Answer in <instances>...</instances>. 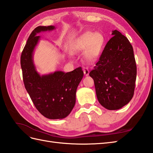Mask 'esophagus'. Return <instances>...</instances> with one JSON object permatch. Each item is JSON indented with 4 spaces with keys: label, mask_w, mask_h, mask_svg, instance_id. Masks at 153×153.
<instances>
[{
    "label": "esophagus",
    "mask_w": 153,
    "mask_h": 153,
    "mask_svg": "<svg viewBox=\"0 0 153 153\" xmlns=\"http://www.w3.org/2000/svg\"><path fill=\"white\" fill-rule=\"evenodd\" d=\"M83 72L84 74L85 75V76H88L89 74V70L87 68H83Z\"/></svg>",
    "instance_id": "esophagus-1"
}]
</instances>
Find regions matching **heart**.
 Returning a JSON list of instances; mask_svg holds the SVG:
<instances>
[{
  "label": "heart",
  "instance_id": "b5f03b06",
  "mask_svg": "<svg viewBox=\"0 0 153 153\" xmlns=\"http://www.w3.org/2000/svg\"><path fill=\"white\" fill-rule=\"evenodd\" d=\"M105 43V37L100 33L86 32L74 45L76 52H83L84 57L87 61L92 62L99 57Z\"/></svg>",
  "mask_w": 153,
  "mask_h": 153
}]
</instances>
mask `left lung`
<instances>
[{
  "mask_svg": "<svg viewBox=\"0 0 153 153\" xmlns=\"http://www.w3.org/2000/svg\"><path fill=\"white\" fill-rule=\"evenodd\" d=\"M112 35L89 73L99 103L110 110L121 108L131 100L137 76L134 49L128 38L117 30Z\"/></svg>",
  "mask_w": 153,
  "mask_h": 153,
  "instance_id": "left-lung-1",
  "label": "left lung"
}]
</instances>
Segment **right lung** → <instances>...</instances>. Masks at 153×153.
<instances>
[{
    "label": "right lung",
    "instance_id": "add662e5",
    "mask_svg": "<svg viewBox=\"0 0 153 153\" xmlns=\"http://www.w3.org/2000/svg\"><path fill=\"white\" fill-rule=\"evenodd\" d=\"M55 27L38 26L31 32L21 55L23 81L25 89L35 108L48 119H62L70 114L76 104L77 86L83 76L81 67L70 72L56 71L40 76L33 64V53L41 31H51Z\"/></svg>",
    "mask_w": 153,
    "mask_h": 153
}]
</instances>
